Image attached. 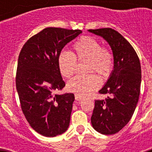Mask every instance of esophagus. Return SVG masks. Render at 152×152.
Here are the masks:
<instances>
[{
  "label": "esophagus",
  "instance_id": "obj_1",
  "mask_svg": "<svg viewBox=\"0 0 152 152\" xmlns=\"http://www.w3.org/2000/svg\"><path fill=\"white\" fill-rule=\"evenodd\" d=\"M75 99H76V100H77V101H80V100H82L83 99V96H81V95H78V94H75Z\"/></svg>",
  "mask_w": 152,
  "mask_h": 152
}]
</instances>
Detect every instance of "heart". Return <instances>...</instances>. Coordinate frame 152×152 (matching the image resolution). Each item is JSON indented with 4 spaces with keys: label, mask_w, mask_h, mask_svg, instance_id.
Segmentation results:
<instances>
[{
    "label": "heart",
    "mask_w": 152,
    "mask_h": 152,
    "mask_svg": "<svg viewBox=\"0 0 152 152\" xmlns=\"http://www.w3.org/2000/svg\"><path fill=\"white\" fill-rule=\"evenodd\" d=\"M73 53H60L57 58L58 69L65 78H69L76 72L77 61L88 60V72H97L102 78H107L114 66L112 51L102 46L97 39L91 36H83L73 44ZM100 86V80L95 73L88 76H77L68 82L67 88L70 92L81 96L90 95Z\"/></svg>",
    "instance_id": "heart-1"
}]
</instances>
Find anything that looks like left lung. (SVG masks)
Here are the masks:
<instances>
[{
	"label": "left lung",
	"mask_w": 152,
	"mask_h": 152,
	"mask_svg": "<svg viewBox=\"0 0 152 152\" xmlns=\"http://www.w3.org/2000/svg\"><path fill=\"white\" fill-rule=\"evenodd\" d=\"M110 46L114 67L106 85L99 91L108 94L105 100H95L91 121L97 132L113 135L121 130L132 118L140 92L141 68L132 45L112 28L90 29Z\"/></svg>",
	"instance_id": "1"
}]
</instances>
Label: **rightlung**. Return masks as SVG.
Wrapping results in <instances>:
<instances>
[{
  "label": "right lung",
  "instance_id": "obj_1",
  "mask_svg": "<svg viewBox=\"0 0 152 152\" xmlns=\"http://www.w3.org/2000/svg\"><path fill=\"white\" fill-rule=\"evenodd\" d=\"M81 33L47 27L30 38L19 55L15 85L21 109L32 129L44 137H56L69 128L75 97L72 93L53 95L65 86L57 58Z\"/></svg>",
  "mask_w": 152,
  "mask_h": 152
}]
</instances>
